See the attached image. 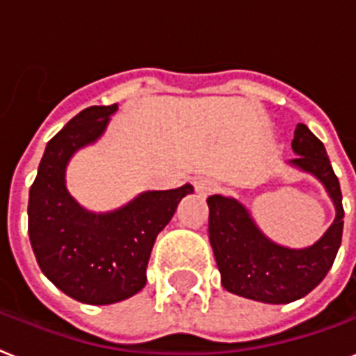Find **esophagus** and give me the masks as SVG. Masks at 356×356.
<instances>
[{
  "mask_svg": "<svg viewBox=\"0 0 356 356\" xmlns=\"http://www.w3.org/2000/svg\"><path fill=\"white\" fill-rule=\"evenodd\" d=\"M193 186H195V192H197L199 195H203V197H207V195H210V193H213L218 190V183L212 181L210 177H197L193 181Z\"/></svg>",
  "mask_w": 356,
  "mask_h": 356,
  "instance_id": "1",
  "label": "esophagus"
}]
</instances>
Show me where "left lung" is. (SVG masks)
Wrapping results in <instances>:
<instances>
[{
	"label": "left lung",
	"mask_w": 356,
	"mask_h": 356,
	"mask_svg": "<svg viewBox=\"0 0 356 356\" xmlns=\"http://www.w3.org/2000/svg\"><path fill=\"white\" fill-rule=\"evenodd\" d=\"M293 149L298 157L291 164L325 186L337 218L314 245L287 248L270 241L238 199L210 195L208 234L221 283L228 293L263 303H291L307 296L333 267L343 230L340 183L322 140L305 124L294 129Z\"/></svg>",
	"instance_id": "obj_1"
}]
</instances>
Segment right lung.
I'll return each instance as SVG.
<instances>
[{"instance_id":"1","label":"right lung","mask_w":356,"mask_h":356,"mask_svg":"<svg viewBox=\"0 0 356 356\" xmlns=\"http://www.w3.org/2000/svg\"><path fill=\"white\" fill-rule=\"evenodd\" d=\"M113 106H91L47 143L29 192V238L42 273L60 291L89 305L117 303L146 285L157 234L192 184L144 192L115 212L93 213L69 195L65 168L76 149L104 133Z\"/></svg>"}]
</instances>
